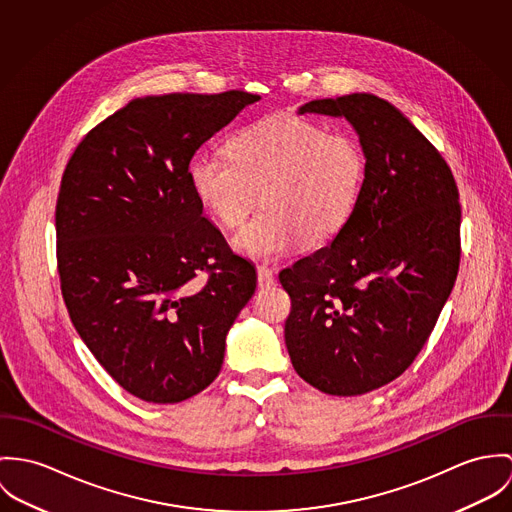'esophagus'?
<instances>
[{
	"instance_id": "esophagus-1",
	"label": "esophagus",
	"mask_w": 512,
	"mask_h": 512,
	"mask_svg": "<svg viewBox=\"0 0 512 512\" xmlns=\"http://www.w3.org/2000/svg\"><path fill=\"white\" fill-rule=\"evenodd\" d=\"M257 284H259V288L275 284V273L269 267H259L257 269Z\"/></svg>"
}]
</instances>
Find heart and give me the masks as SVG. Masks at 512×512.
<instances>
[{"label":"heart","mask_w":512,"mask_h":512,"mask_svg":"<svg viewBox=\"0 0 512 512\" xmlns=\"http://www.w3.org/2000/svg\"><path fill=\"white\" fill-rule=\"evenodd\" d=\"M228 155L198 157L188 180L200 204L228 228L243 224L263 200L265 210L233 237V247L257 261L279 259L298 241L322 245L336 237L365 178V155L351 135L292 115L237 131Z\"/></svg>","instance_id":"1"}]
</instances>
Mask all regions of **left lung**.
Wrapping results in <instances>:
<instances>
[{
    "instance_id": "8db88e82",
    "label": "left lung",
    "mask_w": 512,
    "mask_h": 512,
    "mask_svg": "<svg viewBox=\"0 0 512 512\" xmlns=\"http://www.w3.org/2000/svg\"><path fill=\"white\" fill-rule=\"evenodd\" d=\"M298 114L345 117L365 178L338 235L279 275L284 341L306 383L357 397L402 375L438 322L459 271V192L440 151L383 98L312 100Z\"/></svg>"
}]
</instances>
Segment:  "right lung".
<instances>
[{"instance_id": "add662e5", "label": "right lung", "mask_w": 512, "mask_h": 512, "mask_svg": "<svg viewBox=\"0 0 512 512\" xmlns=\"http://www.w3.org/2000/svg\"><path fill=\"white\" fill-rule=\"evenodd\" d=\"M259 100L241 90L131 100L80 141L62 174L55 220L64 304L98 363L145 402L204 391L255 292V267L202 216L188 167Z\"/></svg>"}]
</instances>
